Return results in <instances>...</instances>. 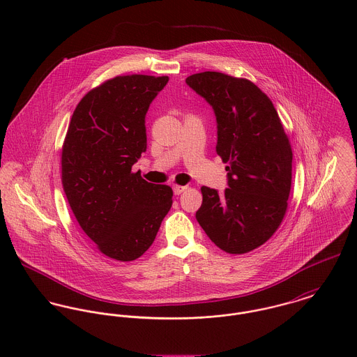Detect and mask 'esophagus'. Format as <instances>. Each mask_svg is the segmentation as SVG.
<instances>
[{
	"instance_id": "obj_1",
	"label": "esophagus",
	"mask_w": 357,
	"mask_h": 357,
	"mask_svg": "<svg viewBox=\"0 0 357 357\" xmlns=\"http://www.w3.org/2000/svg\"><path fill=\"white\" fill-rule=\"evenodd\" d=\"M187 190V187L185 185H173V192H174V195H180L181 192H184Z\"/></svg>"
}]
</instances>
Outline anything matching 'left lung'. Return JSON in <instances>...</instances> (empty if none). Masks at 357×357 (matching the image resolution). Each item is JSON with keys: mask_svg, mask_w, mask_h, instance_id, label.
I'll use <instances>...</instances> for the list:
<instances>
[{"mask_svg": "<svg viewBox=\"0 0 357 357\" xmlns=\"http://www.w3.org/2000/svg\"><path fill=\"white\" fill-rule=\"evenodd\" d=\"M185 82L211 105L215 151L228 163V188L218 194L202 187L197 220L221 250L252 252L275 234L287 208L293 163L289 139L269 98L249 79L204 71Z\"/></svg>", "mask_w": 357, "mask_h": 357, "instance_id": "obj_1", "label": "left lung"}]
</instances>
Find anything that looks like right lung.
<instances>
[{"label": "right lung", "mask_w": 357, "mask_h": 357, "mask_svg": "<svg viewBox=\"0 0 357 357\" xmlns=\"http://www.w3.org/2000/svg\"><path fill=\"white\" fill-rule=\"evenodd\" d=\"M169 77L123 75L78 102L61 151V183L84 232L102 255L133 261L155 241L173 204L169 185L132 166L147 150L146 114Z\"/></svg>", "instance_id": "right-lung-1"}]
</instances>
